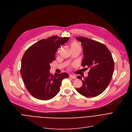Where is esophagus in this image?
Segmentation results:
<instances>
[{
  "mask_svg": "<svg viewBox=\"0 0 132 132\" xmlns=\"http://www.w3.org/2000/svg\"><path fill=\"white\" fill-rule=\"evenodd\" d=\"M69 78H71V79H76V76H72V75H70V76H69Z\"/></svg>",
  "mask_w": 132,
  "mask_h": 132,
  "instance_id": "34e87169",
  "label": "esophagus"
}]
</instances>
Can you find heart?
<instances>
[{"label":"heart","mask_w":132,"mask_h":132,"mask_svg":"<svg viewBox=\"0 0 132 132\" xmlns=\"http://www.w3.org/2000/svg\"><path fill=\"white\" fill-rule=\"evenodd\" d=\"M70 49L72 51L74 50H80L81 51V48L80 44L77 42V41H73L70 44Z\"/></svg>","instance_id":"heart-1"}]
</instances>
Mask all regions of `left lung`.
Here are the masks:
<instances>
[{
    "instance_id": "8db88e82",
    "label": "left lung",
    "mask_w": 132,
    "mask_h": 132,
    "mask_svg": "<svg viewBox=\"0 0 132 132\" xmlns=\"http://www.w3.org/2000/svg\"><path fill=\"white\" fill-rule=\"evenodd\" d=\"M83 48L82 66L89 68L87 77L78 76L83 85L77 91L83 96L96 97L107 88L112 78L114 62L109 49L103 44L88 38L77 37Z\"/></svg>"
}]
</instances>
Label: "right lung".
Here are the masks:
<instances>
[{"label": "right lung", "instance_id": "right-lung-1", "mask_svg": "<svg viewBox=\"0 0 132 132\" xmlns=\"http://www.w3.org/2000/svg\"><path fill=\"white\" fill-rule=\"evenodd\" d=\"M69 39L53 36L41 39L24 53L20 73L27 89L34 98L42 100L53 98L60 92L62 80L69 77L66 72L53 75L49 71L57 49Z\"/></svg>", "mask_w": 132, "mask_h": 132}]
</instances>
